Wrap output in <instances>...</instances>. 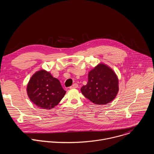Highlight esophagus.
<instances>
[{
	"instance_id": "obj_1",
	"label": "esophagus",
	"mask_w": 154,
	"mask_h": 154,
	"mask_svg": "<svg viewBox=\"0 0 154 154\" xmlns=\"http://www.w3.org/2000/svg\"><path fill=\"white\" fill-rule=\"evenodd\" d=\"M78 88V84L77 83H74L71 86L69 87V88L70 89H73V88Z\"/></svg>"
}]
</instances>
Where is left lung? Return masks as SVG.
Listing matches in <instances>:
<instances>
[{"label":"left lung","mask_w":154,"mask_h":154,"mask_svg":"<svg viewBox=\"0 0 154 154\" xmlns=\"http://www.w3.org/2000/svg\"><path fill=\"white\" fill-rule=\"evenodd\" d=\"M118 78L107 65L100 63L88 73V82L81 88L84 96L97 105L112 102L119 91Z\"/></svg>","instance_id":"1"}]
</instances>
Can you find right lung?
Returning <instances> with one entry per match:
<instances>
[{
    "instance_id": "1",
    "label": "right lung",
    "mask_w": 154,
    "mask_h": 154,
    "mask_svg": "<svg viewBox=\"0 0 154 154\" xmlns=\"http://www.w3.org/2000/svg\"><path fill=\"white\" fill-rule=\"evenodd\" d=\"M66 92L60 81L44 69L35 72L27 86L29 99L41 109L54 108L63 99Z\"/></svg>"
}]
</instances>
